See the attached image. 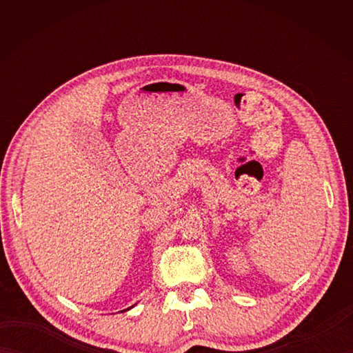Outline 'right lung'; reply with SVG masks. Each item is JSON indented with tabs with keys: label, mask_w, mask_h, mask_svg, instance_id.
<instances>
[{
	"label": "right lung",
	"mask_w": 353,
	"mask_h": 353,
	"mask_svg": "<svg viewBox=\"0 0 353 353\" xmlns=\"http://www.w3.org/2000/svg\"><path fill=\"white\" fill-rule=\"evenodd\" d=\"M130 308H133V306H130ZM130 308H127V310H130ZM125 311V310H124Z\"/></svg>",
	"instance_id": "1"
}]
</instances>
